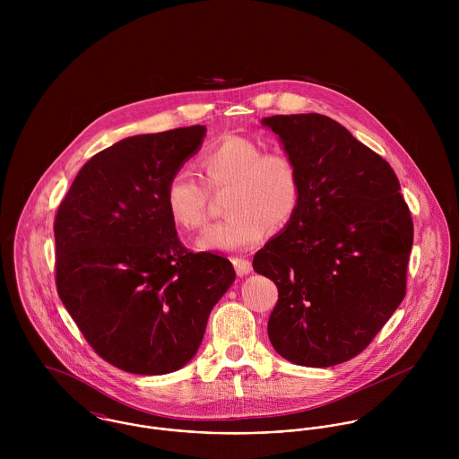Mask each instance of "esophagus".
Segmentation results:
<instances>
[{
  "instance_id": "1",
  "label": "esophagus",
  "mask_w": 459,
  "mask_h": 459,
  "mask_svg": "<svg viewBox=\"0 0 459 459\" xmlns=\"http://www.w3.org/2000/svg\"><path fill=\"white\" fill-rule=\"evenodd\" d=\"M233 264H235V270H237V273L240 277L253 272V264H251L249 260H246V258H233Z\"/></svg>"
}]
</instances>
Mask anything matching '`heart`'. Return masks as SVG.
<instances>
[{
    "label": "heart",
    "mask_w": 459,
    "mask_h": 459,
    "mask_svg": "<svg viewBox=\"0 0 459 459\" xmlns=\"http://www.w3.org/2000/svg\"><path fill=\"white\" fill-rule=\"evenodd\" d=\"M203 184L189 171L171 175L164 203L171 221L196 231L208 213V189L230 187L224 210L228 219L210 226L197 240L201 251H246L258 246L275 226L288 224L300 203V173L295 160L281 150L263 146L244 135H224L199 155Z\"/></svg>",
    "instance_id": "heart-1"
}]
</instances>
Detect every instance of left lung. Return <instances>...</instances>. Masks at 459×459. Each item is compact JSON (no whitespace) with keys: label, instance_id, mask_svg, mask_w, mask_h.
Masks as SVG:
<instances>
[{"label":"left lung","instance_id":"left-lung-1","mask_svg":"<svg viewBox=\"0 0 459 459\" xmlns=\"http://www.w3.org/2000/svg\"><path fill=\"white\" fill-rule=\"evenodd\" d=\"M300 203L253 268L279 290L268 337L286 360L330 368L359 355L404 299L413 222L391 164L335 120L277 115Z\"/></svg>","mask_w":459,"mask_h":459}]
</instances>
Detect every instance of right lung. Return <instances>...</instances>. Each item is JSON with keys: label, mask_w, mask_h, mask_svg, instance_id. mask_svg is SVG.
I'll list each match as a JSON object with an SVG mask.
<instances>
[{"label": "right lung", "mask_w": 459, "mask_h": 459, "mask_svg": "<svg viewBox=\"0 0 459 459\" xmlns=\"http://www.w3.org/2000/svg\"><path fill=\"white\" fill-rule=\"evenodd\" d=\"M204 134H141L99 152L55 219L58 295L90 346L127 373L184 368L237 277L230 260L184 247L164 203Z\"/></svg>", "instance_id": "right-lung-1"}]
</instances>
